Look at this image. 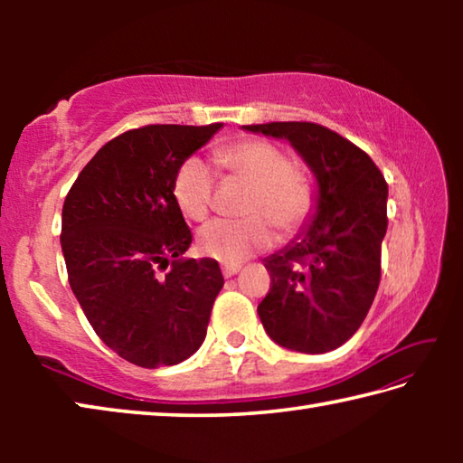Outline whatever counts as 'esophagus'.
Returning <instances> with one entry per match:
<instances>
[{
	"instance_id": "esophagus-1",
	"label": "esophagus",
	"mask_w": 463,
	"mask_h": 463,
	"mask_svg": "<svg viewBox=\"0 0 463 463\" xmlns=\"http://www.w3.org/2000/svg\"><path fill=\"white\" fill-rule=\"evenodd\" d=\"M239 269H241V263H224V265H222L224 278H232L234 273H237Z\"/></svg>"
}]
</instances>
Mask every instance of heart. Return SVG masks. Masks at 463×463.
<instances>
[{
  "mask_svg": "<svg viewBox=\"0 0 463 463\" xmlns=\"http://www.w3.org/2000/svg\"><path fill=\"white\" fill-rule=\"evenodd\" d=\"M218 165L255 187L250 194L247 221L216 218L198 232V249L224 263L247 260L273 245L276 231L294 237L310 222L317 208L315 187L298 174L294 159L268 140L249 138L224 146L216 155ZM174 200L190 221H203L213 206L214 171L200 156H190L174 177Z\"/></svg>",
  "mask_w": 463,
  "mask_h": 463,
  "instance_id": "heart-1",
  "label": "heart"
}]
</instances>
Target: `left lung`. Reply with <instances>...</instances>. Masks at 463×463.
I'll return each instance as SVG.
<instances>
[{
  "label": "left lung",
  "mask_w": 463,
  "mask_h": 463,
  "mask_svg": "<svg viewBox=\"0 0 463 463\" xmlns=\"http://www.w3.org/2000/svg\"><path fill=\"white\" fill-rule=\"evenodd\" d=\"M245 128L289 140L318 182L312 224L265 260L271 286L257 312L281 347L326 354L355 335L378 292L388 184L370 155L323 124Z\"/></svg>",
  "instance_id": "1"
}]
</instances>
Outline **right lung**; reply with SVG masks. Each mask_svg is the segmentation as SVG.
Segmentation results:
<instances>
[{
	"mask_svg": "<svg viewBox=\"0 0 463 463\" xmlns=\"http://www.w3.org/2000/svg\"><path fill=\"white\" fill-rule=\"evenodd\" d=\"M221 127L122 132L93 155L62 203L61 247L77 302L114 354L146 370L198 351L224 286L216 260L182 257L192 231L171 190L179 165Z\"/></svg>",
	"mask_w": 463,
	"mask_h": 463,
	"instance_id": "right-lung-1",
	"label": "right lung"
}]
</instances>
